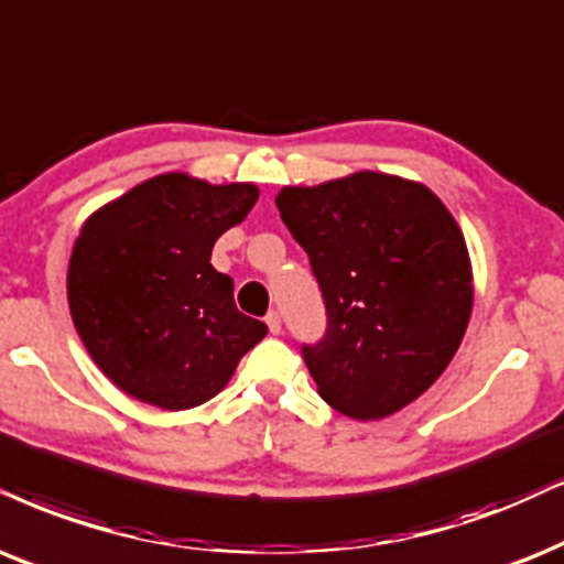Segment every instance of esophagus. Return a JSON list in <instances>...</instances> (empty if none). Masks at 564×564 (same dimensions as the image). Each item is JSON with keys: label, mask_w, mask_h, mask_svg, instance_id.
<instances>
[{"label": "esophagus", "mask_w": 564, "mask_h": 564, "mask_svg": "<svg viewBox=\"0 0 564 564\" xmlns=\"http://www.w3.org/2000/svg\"><path fill=\"white\" fill-rule=\"evenodd\" d=\"M265 323H268V327H270V333H273V335H278V333H281V315H278V312H268Z\"/></svg>", "instance_id": "1"}]
</instances>
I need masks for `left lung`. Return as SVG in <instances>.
<instances>
[{"label": "left lung", "mask_w": 564, "mask_h": 564, "mask_svg": "<svg viewBox=\"0 0 564 564\" xmlns=\"http://www.w3.org/2000/svg\"><path fill=\"white\" fill-rule=\"evenodd\" d=\"M275 205L325 299L323 340L302 346L319 398L359 422L393 416L445 372L471 319L460 226L430 187L380 171L283 187Z\"/></svg>", "instance_id": "1"}]
</instances>
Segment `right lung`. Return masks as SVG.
<instances>
[{"instance_id": "1", "label": "right lung", "mask_w": 564, "mask_h": 564, "mask_svg": "<svg viewBox=\"0 0 564 564\" xmlns=\"http://www.w3.org/2000/svg\"><path fill=\"white\" fill-rule=\"evenodd\" d=\"M260 189L169 171L85 220L67 270L75 330L98 369L142 403L184 411L210 401L268 325L241 315L234 281L210 265L216 239Z\"/></svg>"}]
</instances>
